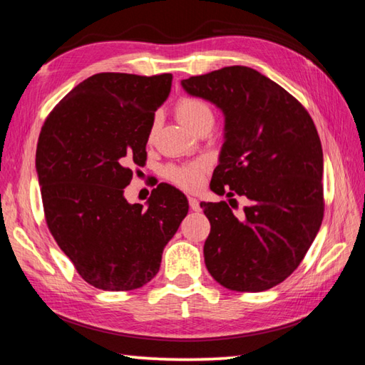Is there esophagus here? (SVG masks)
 I'll list each match as a JSON object with an SVG mask.
<instances>
[{"label":"esophagus","instance_id":"1","mask_svg":"<svg viewBox=\"0 0 365 365\" xmlns=\"http://www.w3.org/2000/svg\"><path fill=\"white\" fill-rule=\"evenodd\" d=\"M188 204H190V209L191 210H195V212H197V210H201V205H200V201L196 200V197H188Z\"/></svg>","mask_w":365,"mask_h":365}]
</instances>
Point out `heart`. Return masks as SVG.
I'll use <instances>...</instances> for the list:
<instances>
[{"instance_id":"1","label":"heart","mask_w":365,"mask_h":365,"mask_svg":"<svg viewBox=\"0 0 365 365\" xmlns=\"http://www.w3.org/2000/svg\"><path fill=\"white\" fill-rule=\"evenodd\" d=\"M177 118L187 125V128L196 130L200 125L205 121H214V111H212L210 105L202 101L200 97L187 96L182 97L175 105ZM155 125L151 128V134H153ZM209 170V163L204 160H196L188 164L182 165H165L164 168V177L169 182L177 185L178 188L193 191L200 188L205 174Z\"/></svg>"}]
</instances>
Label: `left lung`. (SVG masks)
Returning a JSON list of instances; mask_svg holds the SVG:
<instances>
[{
  "label": "left lung",
  "instance_id": "1",
  "mask_svg": "<svg viewBox=\"0 0 365 365\" xmlns=\"http://www.w3.org/2000/svg\"><path fill=\"white\" fill-rule=\"evenodd\" d=\"M182 86L225 115L212 191L252 202L242 218L225 201L201 202L210 222L205 267L223 287L263 292L294 273L321 228L324 160L316 125L294 96L254 68L225 67Z\"/></svg>",
  "mask_w": 365,
  "mask_h": 365
}]
</instances>
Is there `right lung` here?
<instances>
[{"label": "right lung", "mask_w": 365, "mask_h": 365, "mask_svg": "<svg viewBox=\"0 0 365 365\" xmlns=\"http://www.w3.org/2000/svg\"><path fill=\"white\" fill-rule=\"evenodd\" d=\"M170 86V73H97L56 105L39 132L46 223L79 276L97 289L119 292L153 279L188 214L187 197L170 185L151 191L147 209L124 197L132 168L147 161L155 111Z\"/></svg>", "instance_id": "add662e5"}]
</instances>
